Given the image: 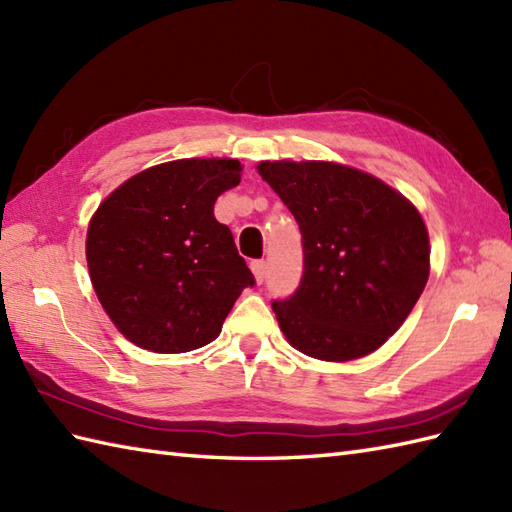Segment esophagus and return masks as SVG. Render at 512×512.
<instances>
[{
    "mask_svg": "<svg viewBox=\"0 0 512 512\" xmlns=\"http://www.w3.org/2000/svg\"><path fill=\"white\" fill-rule=\"evenodd\" d=\"M250 270H253L257 284H262L264 277H266V262H264V259H255V262H250Z\"/></svg>",
    "mask_w": 512,
    "mask_h": 512,
    "instance_id": "34e87169",
    "label": "esophagus"
}]
</instances>
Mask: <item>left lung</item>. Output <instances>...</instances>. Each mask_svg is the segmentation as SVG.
I'll return each mask as SVG.
<instances>
[{"label": "left lung", "instance_id": "1", "mask_svg": "<svg viewBox=\"0 0 512 512\" xmlns=\"http://www.w3.org/2000/svg\"><path fill=\"white\" fill-rule=\"evenodd\" d=\"M301 228L303 277L275 301L286 341L319 361L376 352L416 306L431 270L427 224L372 173L330 160L257 165Z\"/></svg>", "mask_w": 512, "mask_h": 512}]
</instances>
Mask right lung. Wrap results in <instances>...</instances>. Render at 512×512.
<instances>
[{"instance_id":"right-lung-1","label":"right lung","mask_w":512,"mask_h":512,"mask_svg":"<svg viewBox=\"0 0 512 512\" xmlns=\"http://www.w3.org/2000/svg\"><path fill=\"white\" fill-rule=\"evenodd\" d=\"M235 158H182L125 180L94 211L85 257L92 288L127 341L180 354L215 341L253 286L213 204L242 180Z\"/></svg>"}]
</instances>
